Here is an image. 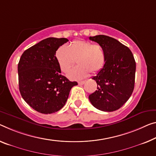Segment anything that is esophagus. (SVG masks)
Segmentation results:
<instances>
[{"instance_id": "obj_1", "label": "esophagus", "mask_w": 156, "mask_h": 156, "mask_svg": "<svg viewBox=\"0 0 156 156\" xmlns=\"http://www.w3.org/2000/svg\"><path fill=\"white\" fill-rule=\"evenodd\" d=\"M85 83V81H80V82H78V83H79V85H83V83Z\"/></svg>"}]
</instances>
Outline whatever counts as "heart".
<instances>
[{
  "instance_id": "1",
  "label": "heart",
  "mask_w": 156,
  "mask_h": 156,
  "mask_svg": "<svg viewBox=\"0 0 156 156\" xmlns=\"http://www.w3.org/2000/svg\"><path fill=\"white\" fill-rule=\"evenodd\" d=\"M56 59L63 73H67L75 63L76 66L69 72L72 80H80L88 73L95 74L102 70L106 61V53L101 44L83 40H75L68 47L61 46L56 51Z\"/></svg>"
}]
</instances>
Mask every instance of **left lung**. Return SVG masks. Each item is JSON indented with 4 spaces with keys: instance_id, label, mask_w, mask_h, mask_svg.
Wrapping results in <instances>:
<instances>
[{
    "instance_id": "obj_1",
    "label": "left lung",
    "mask_w": 156,
    "mask_h": 156,
    "mask_svg": "<svg viewBox=\"0 0 156 156\" xmlns=\"http://www.w3.org/2000/svg\"><path fill=\"white\" fill-rule=\"evenodd\" d=\"M89 39L104 47L106 61L102 70L92 79L98 88L89 95L93 107L103 112H114L123 106L135 87L136 63L128 47L113 37L104 35Z\"/></svg>"
}]
</instances>
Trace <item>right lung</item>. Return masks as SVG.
<instances>
[{
    "label": "right lung",
    "instance_id": "right-lung-1",
    "mask_svg": "<svg viewBox=\"0 0 156 156\" xmlns=\"http://www.w3.org/2000/svg\"><path fill=\"white\" fill-rule=\"evenodd\" d=\"M68 41L48 37L23 52L18 64L19 87L23 99L42 114H52L66 105L76 81L61 75L56 51Z\"/></svg>",
    "mask_w": 156,
    "mask_h": 156
}]
</instances>
